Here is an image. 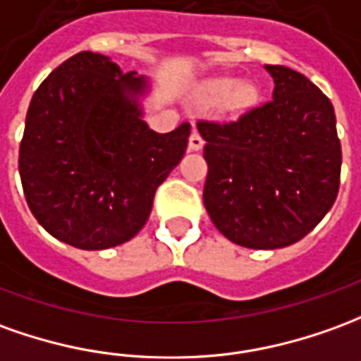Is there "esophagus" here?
Returning <instances> with one entry per match:
<instances>
[{
	"instance_id": "obj_1",
	"label": "esophagus",
	"mask_w": 361,
	"mask_h": 361,
	"mask_svg": "<svg viewBox=\"0 0 361 361\" xmlns=\"http://www.w3.org/2000/svg\"><path fill=\"white\" fill-rule=\"evenodd\" d=\"M203 145H205L203 137L199 135L197 130H193V133H191V137H189V150H201Z\"/></svg>"
}]
</instances>
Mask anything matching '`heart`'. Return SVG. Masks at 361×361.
I'll return each mask as SVG.
<instances>
[{
	"mask_svg": "<svg viewBox=\"0 0 361 361\" xmlns=\"http://www.w3.org/2000/svg\"><path fill=\"white\" fill-rule=\"evenodd\" d=\"M205 102H221L223 109L228 113H240L256 99V90L250 84L236 82L233 78H215L203 85Z\"/></svg>",
	"mask_w": 361,
	"mask_h": 361,
	"instance_id": "1",
	"label": "heart"
}]
</instances>
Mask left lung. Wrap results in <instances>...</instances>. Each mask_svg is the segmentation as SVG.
<instances>
[{
  "label": "left lung",
  "mask_w": 361,
  "mask_h": 361,
  "mask_svg": "<svg viewBox=\"0 0 361 361\" xmlns=\"http://www.w3.org/2000/svg\"><path fill=\"white\" fill-rule=\"evenodd\" d=\"M264 68L271 99L236 121H199L197 130L213 224L234 244L274 250L301 240L334 205L342 148L329 97L291 68Z\"/></svg>",
  "instance_id": "left-lung-1"
}]
</instances>
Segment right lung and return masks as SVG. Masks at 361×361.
Returning <instances> with one entry per match:
<instances>
[{"mask_svg": "<svg viewBox=\"0 0 361 361\" xmlns=\"http://www.w3.org/2000/svg\"><path fill=\"white\" fill-rule=\"evenodd\" d=\"M146 80L109 58L80 52L39 85L27 111L19 173L40 226L82 250L130 240L158 185L180 164L191 125L154 133L138 97Z\"/></svg>", "mask_w": 361, "mask_h": 361, "instance_id": "add662e5", "label": "right lung"}]
</instances>
